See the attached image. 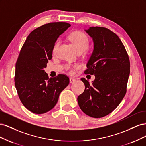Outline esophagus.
<instances>
[{
  "mask_svg": "<svg viewBox=\"0 0 146 146\" xmlns=\"http://www.w3.org/2000/svg\"><path fill=\"white\" fill-rule=\"evenodd\" d=\"M75 81H76V79H75L74 78L70 77V78H69V82H70V83H73V82H75Z\"/></svg>",
  "mask_w": 146,
  "mask_h": 146,
  "instance_id": "34e87169",
  "label": "esophagus"
}]
</instances>
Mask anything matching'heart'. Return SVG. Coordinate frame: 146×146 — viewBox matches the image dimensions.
<instances>
[{
  "label": "heart",
  "instance_id": "heart-1",
  "mask_svg": "<svg viewBox=\"0 0 146 146\" xmlns=\"http://www.w3.org/2000/svg\"><path fill=\"white\" fill-rule=\"evenodd\" d=\"M68 38L76 48L78 53L83 52L87 49L88 46H89V39H88V36L85 33L80 32V31H75V32H72L68 36ZM59 44V41L56 42L53 47L52 52L54 55L56 54L57 50H58ZM76 67L77 68L78 66H76ZM69 69H70V68H69ZM70 72H72V70H70Z\"/></svg>",
  "mask_w": 146,
  "mask_h": 146
}]
</instances>
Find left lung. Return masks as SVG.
Here are the masks:
<instances>
[{
	"instance_id": "1",
	"label": "left lung",
	"mask_w": 146,
	"mask_h": 146,
	"mask_svg": "<svg viewBox=\"0 0 146 146\" xmlns=\"http://www.w3.org/2000/svg\"><path fill=\"white\" fill-rule=\"evenodd\" d=\"M85 32L92 38L94 49L85 74L94 75L90 84L81 78L85 89L77 101L86 115L100 118L115 110L125 96L130 75V60L117 35L110 30L91 27Z\"/></svg>"
}]
</instances>
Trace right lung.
<instances>
[{
	"label": "right lung",
	"instance_id": "obj_1",
	"mask_svg": "<svg viewBox=\"0 0 146 146\" xmlns=\"http://www.w3.org/2000/svg\"><path fill=\"white\" fill-rule=\"evenodd\" d=\"M70 26L63 22L43 25L29 35L21 48L16 63L15 84L21 102L35 114L51 110L69 85L68 77L59 74L49 78L44 68L52 58L57 39Z\"/></svg>",
	"mask_w": 146,
	"mask_h": 146
}]
</instances>
